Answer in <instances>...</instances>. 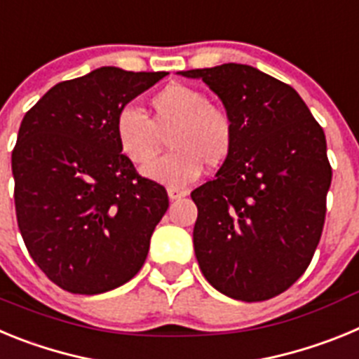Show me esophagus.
I'll list each match as a JSON object with an SVG mask.
<instances>
[{
    "label": "esophagus",
    "mask_w": 359,
    "mask_h": 359,
    "mask_svg": "<svg viewBox=\"0 0 359 359\" xmlns=\"http://www.w3.org/2000/svg\"><path fill=\"white\" fill-rule=\"evenodd\" d=\"M167 194H169V199H180V198H185L187 196V192L185 190H180V189H172V187H169V189H167Z\"/></svg>",
    "instance_id": "1"
}]
</instances>
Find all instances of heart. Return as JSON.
Instances as JSON below:
<instances>
[{"instance_id": "heart-1", "label": "heart", "mask_w": 359, "mask_h": 359, "mask_svg": "<svg viewBox=\"0 0 359 359\" xmlns=\"http://www.w3.org/2000/svg\"><path fill=\"white\" fill-rule=\"evenodd\" d=\"M152 120L135 106L118 111L115 136L122 154L136 165L151 161L163 145L172 149L152 161L145 177L172 189H185L201 176L205 163L219 167L230 156L236 126L230 113L210 104L203 91L185 84H169L151 100Z\"/></svg>"}]
</instances>
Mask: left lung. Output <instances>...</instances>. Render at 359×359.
<instances>
[{"label":"left lung","mask_w":359,"mask_h":359,"mask_svg":"<svg viewBox=\"0 0 359 359\" xmlns=\"http://www.w3.org/2000/svg\"><path fill=\"white\" fill-rule=\"evenodd\" d=\"M201 79L236 126L230 156L190 194L203 275L243 302L293 286L315 255L332 170L325 135L300 95L248 65L180 72Z\"/></svg>","instance_id":"1"}]
</instances>
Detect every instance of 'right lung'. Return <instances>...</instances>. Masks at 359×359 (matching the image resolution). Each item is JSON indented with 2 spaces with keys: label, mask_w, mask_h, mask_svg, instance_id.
<instances>
[{
  "label": "right lung",
  "mask_w": 359,
  "mask_h": 359,
  "mask_svg": "<svg viewBox=\"0 0 359 359\" xmlns=\"http://www.w3.org/2000/svg\"><path fill=\"white\" fill-rule=\"evenodd\" d=\"M165 75L102 66L53 86L21 122L12 151L18 226L34 262L69 293L115 290L147 259L169 198L123 156L115 120Z\"/></svg>",
  "instance_id": "1"
}]
</instances>
